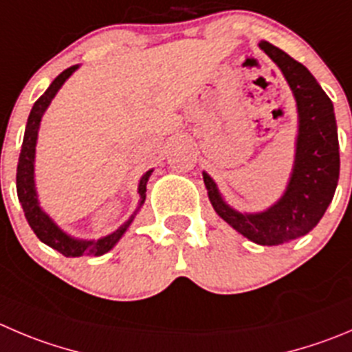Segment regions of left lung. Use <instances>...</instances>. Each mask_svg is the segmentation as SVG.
<instances>
[{
  "instance_id": "left-lung-1",
  "label": "left lung",
  "mask_w": 352,
  "mask_h": 352,
  "mask_svg": "<svg viewBox=\"0 0 352 352\" xmlns=\"http://www.w3.org/2000/svg\"><path fill=\"white\" fill-rule=\"evenodd\" d=\"M259 48L282 70L297 105L296 157L285 192L261 212H240L226 204L206 170L202 176L221 219L257 245H280L309 233L332 202L340 170L339 136L332 100L313 74L271 43L261 41Z\"/></svg>"
}]
</instances>
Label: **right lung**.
I'll list each match as a JSON object with an SVG mask.
<instances>
[{"instance_id":"1","label":"right lung","mask_w":352,"mask_h":352,"mask_svg":"<svg viewBox=\"0 0 352 352\" xmlns=\"http://www.w3.org/2000/svg\"><path fill=\"white\" fill-rule=\"evenodd\" d=\"M78 69L79 65H72L69 67V69L63 70L60 76H56L55 81L50 85V88L39 96L38 102L34 103L31 113H29L28 126H25V133H23L22 150H20L19 157V166H16V195H19V202L22 204L23 214H25V219H28L29 226H31L32 232L36 233V236H38L43 243H46V245L52 247V249L58 250V252L63 254L65 257L103 256V254L109 252L110 249H113V245L122 239L124 233L128 232V228L131 226L133 221H135L136 214H138L140 207L145 202L146 183H148V178L153 173V169L146 170L142 176V179H140V202L135 212L129 216V219L126 221V223L120 224L116 232H112L107 236H102V239L98 240H82L69 235V233L63 232L58 224L43 210V207L39 206V197L38 190H36L34 178L36 145H38L39 126H41V119L43 116H45L46 109L50 107L52 100L55 98L58 89L62 88L63 82L72 76V72H76Z\"/></svg>"}]
</instances>
